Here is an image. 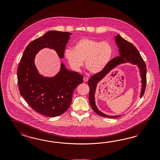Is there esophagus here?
<instances>
[{
  "label": "esophagus",
  "mask_w": 160,
  "mask_h": 160,
  "mask_svg": "<svg viewBox=\"0 0 160 160\" xmlns=\"http://www.w3.org/2000/svg\"><path fill=\"white\" fill-rule=\"evenodd\" d=\"M83 79V81L85 82H87V81H88V78H87V77H85Z\"/></svg>",
  "instance_id": "34e87169"
}]
</instances>
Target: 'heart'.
<instances>
[{"label": "heart", "mask_w": 160, "mask_h": 160, "mask_svg": "<svg viewBox=\"0 0 160 160\" xmlns=\"http://www.w3.org/2000/svg\"><path fill=\"white\" fill-rule=\"evenodd\" d=\"M113 50L106 41H99L83 38L77 41L73 49L65 51V57L71 68L78 71L85 61V67L92 73L103 71L112 59Z\"/></svg>", "instance_id": "heart-1"}]
</instances>
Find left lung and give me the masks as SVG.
<instances>
[{
	"instance_id": "obj_1",
	"label": "left lung",
	"mask_w": 160,
	"mask_h": 160,
	"mask_svg": "<svg viewBox=\"0 0 160 160\" xmlns=\"http://www.w3.org/2000/svg\"><path fill=\"white\" fill-rule=\"evenodd\" d=\"M114 39L116 45L119 48V57H117L110 61L109 64L107 65L103 71L92 76L91 78L89 79L88 82L89 87V103L92 109L98 115L108 118H116L121 115L109 116L101 112L96 106L95 95L98 83L105 78L113 69L120 64L126 62H129L133 65H137L139 69V72L142 79V89L140 95V98H142V96H143L146 87V65L142 58L139 51L132 44L124 39L119 34L115 36Z\"/></svg>"
}]
</instances>
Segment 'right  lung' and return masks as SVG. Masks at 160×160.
Here are the masks:
<instances>
[{"label": "right lung", "mask_w": 160, "mask_h": 160, "mask_svg": "<svg viewBox=\"0 0 160 160\" xmlns=\"http://www.w3.org/2000/svg\"><path fill=\"white\" fill-rule=\"evenodd\" d=\"M72 33L51 30L32 41L23 52L18 69L20 93L32 109L47 117L64 113L70 106L74 89L83 82L82 75L68 70L61 64L58 73L52 77L39 73L34 59L40 51L48 48L64 58V51Z\"/></svg>", "instance_id": "add662e5"}]
</instances>
